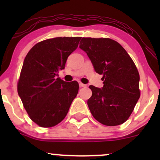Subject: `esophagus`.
<instances>
[{
  "label": "esophagus",
  "instance_id": "esophagus-1",
  "mask_svg": "<svg viewBox=\"0 0 160 160\" xmlns=\"http://www.w3.org/2000/svg\"><path fill=\"white\" fill-rule=\"evenodd\" d=\"M79 86H80V87H86V84L82 83V82H79Z\"/></svg>",
  "mask_w": 160,
  "mask_h": 160
}]
</instances>
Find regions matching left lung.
I'll list each match as a JSON object with an SVG mask.
<instances>
[{
	"label": "left lung",
	"instance_id": "left-lung-1",
	"mask_svg": "<svg viewBox=\"0 0 160 160\" xmlns=\"http://www.w3.org/2000/svg\"><path fill=\"white\" fill-rule=\"evenodd\" d=\"M80 44L95 72L103 75V87L89 86L92 95L87 104L91 113L105 126L122 124L140 98L136 66L123 47L110 38H82Z\"/></svg>",
	"mask_w": 160,
	"mask_h": 160
}]
</instances>
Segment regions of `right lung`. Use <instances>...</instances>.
<instances>
[{"label":"right lung","mask_w":160,"mask_h":160,"mask_svg":"<svg viewBox=\"0 0 160 160\" xmlns=\"http://www.w3.org/2000/svg\"><path fill=\"white\" fill-rule=\"evenodd\" d=\"M76 38H55L39 42L24 60L17 90L31 120L41 127L56 126L65 119L79 90L77 81L58 77L68 57L78 48Z\"/></svg>","instance_id":"add662e5"}]
</instances>
